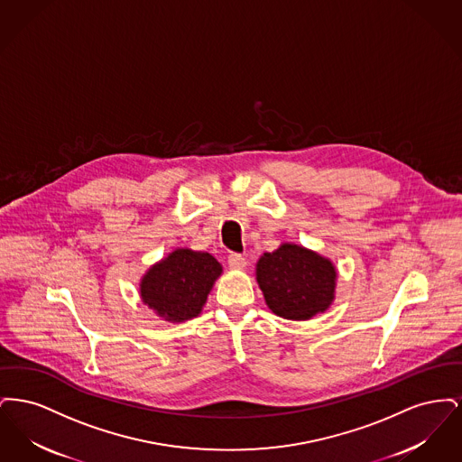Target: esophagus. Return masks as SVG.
I'll return each mask as SVG.
<instances>
[{"label": "esophagus", "instance_id": "esophagus-1", "mask_svg": "<svg viewBox=\"0 0 462 462\" xmlns=\"http://www.w3.org/2000/svg\"><path fill=\"white\" fill-rule=\"evenodd\" d=\"M228 264H230V268H234V270H242L244 266H245V258L239 254V253H230L228 254Z\"/></svg>", "mask_w": 462, "mask_h": 462}]
</instances>
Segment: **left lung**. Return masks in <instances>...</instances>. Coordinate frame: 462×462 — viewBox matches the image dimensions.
<instances>
[{
  "mask_svg": "<svg viewBox=\"0 0 462 462\" xmlns=\"http://www.w3.org/2000/svg\"><path fill=\"white\" fill-rule=\"evenodd\" d=\"M337 272L329 258L284 242L256 263V281L268 308L287 320H310L334 301Z\"/></svg>",
  "mask_w": 462,
  "mask_h": 462,
  "instance_id": "1",
  "label": "left lung"
}]
</instances>
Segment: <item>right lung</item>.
<instances>
[{"mask_svg":"<svg viewBox=\"0 0 462 462\" xmlns=\"http://www.w3.org/2000/svg\"><path fill=\"white\" fill-rule=\"evenodd\" d=\"M221 272L209 253L178 247L142 277V301L168 322L190 320L202 311Z\"/></svg>","mask_w":462,"mask_h":462,"instance_id":"right-lung-1","label":"right lung"}]
</instances>
